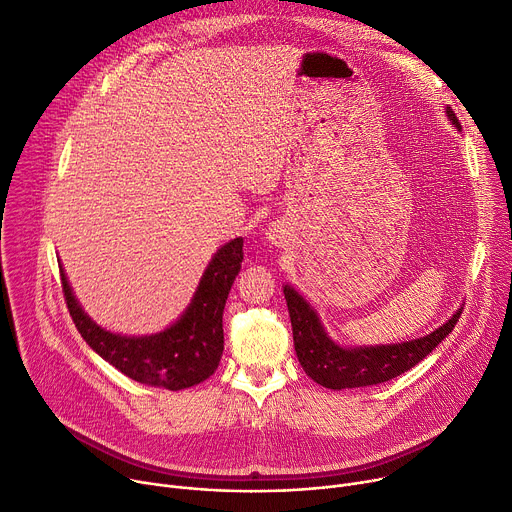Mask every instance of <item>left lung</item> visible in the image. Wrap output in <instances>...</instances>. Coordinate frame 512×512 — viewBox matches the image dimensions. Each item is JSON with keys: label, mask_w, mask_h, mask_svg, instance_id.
<instances>
[{"label": "left lung", "mask_w": 512, "mask_h": 512, "mask_svg": "<svg viewBox=\"0 0 512 512\" xmlns=\"http://www.w3.org/2000/svg\"><path fill=\"white\" fill-rule=\"evenodd\" d=\"M447 116L459 129V121L451 106H447ZM283 291L291 316L297 359L313 381L328 389L377 385L406 373L453 332L461 316V309H457L453 318L447 320L441 328L410 342L344 348L326 334L316 309L293 287L285 285Z\"/></svg>", "instance_id": "obj_1"}]
</instances>
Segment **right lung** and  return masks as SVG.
Masks as SVG:
<instances>
[{"label": "right lung", "instance_id": "right-lung-1", "mask_svg": "<svg viewBox=\"0 0 512 512\" xmlns=\"http://www.w3.org/2000/svg\"><path fill=\"white\" fill-rule=\"evenodd\" d=\"M244 240L217 250L196 293L176 324L151 336H121L100 328L73 297L61 270L69 316L92 350L127 377L164 389H184L209 379L223 355V307L244 260Z\"/></svg>", "mask_w": 512, "mask_h": 512}]
</instances>
